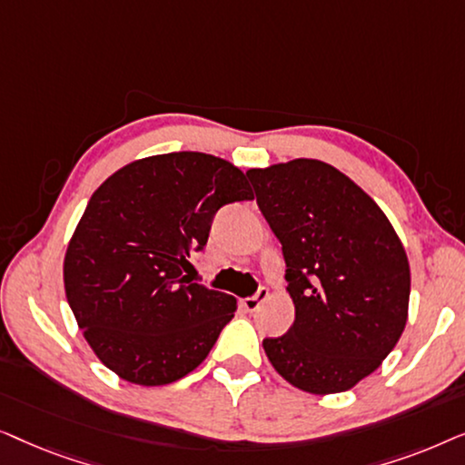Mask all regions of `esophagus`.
I'll return each instance as SVG.
<instances>
[{
  "mask_svg": "<svg viewBox=\"0 0 465 465\" xmlns=\"http://www.w3.org/2000/svg\"><path fill=\"white\" fill-rule=\"evenodd\" d=\"M266 298H269V290L266 288H260L256 296H250V298H243L241 301V304H243V309L247 311V313H253V311L260 309V304H262Z\"/></svg>",
  "mask_w": 465,
  "mask_h": 465,
  "instance_id": "esophagus-1",
  "label": "esophagus"
}]
</instances>
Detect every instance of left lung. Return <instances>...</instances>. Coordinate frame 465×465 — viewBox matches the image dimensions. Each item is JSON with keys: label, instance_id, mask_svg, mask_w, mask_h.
Segmentation results:
<instances>
[{"label": "left lung", "instance_id": "obj_1", "mask_svg": "<svg viewBox=\"0 0 465 465\" xmlns=\"http://www.w3.org/2000/svg\"><path fill=\"white\" fill-rule=\"evenodd\" d=\"M282 241L294 323L262 347L298 390L347 391L381 366L409 320L411 266L381 207L345 173L315 158L250 169Z\"/></svg>", "mask_w": 465, "mask_h": 465}]
</instances>
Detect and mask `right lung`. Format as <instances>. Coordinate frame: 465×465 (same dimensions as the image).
I'll return each mask as SVG.
<instances>
[{
    "label": "right lung",
    "mask_w": 465,
    "mask_h": 465,
    "mask_svg": "<svg viewBox=\"0 0 465 465\" xmlns=\"http://www.w3.org/2000/svg\"><path fill=\"white\" fill-rule=\"evenodd\" d=\"M224 158H139L94 190L63 260L65 296L94 355L129 383L156 387L207 358L237 298L182 275L222 205L252 201Z\"/></svg>",
    "instance_id": "right-lung-1"
}]
</instances>
